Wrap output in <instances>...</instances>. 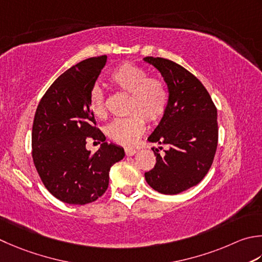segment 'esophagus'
Listing matches in <instances>:
<instances>
[{"label":"esophagus","instance_id":"esophagus-1","mask_svg":"<svg viewBox=\"0 0 262 262\" xmlns=\"http://www.w3.org/2000/svg\"><path fill=\"white\" fill-rule=\"evenodd\" d=\"M125 153H126L127 157H132V156L135 155L136 150H135V148H133V147H126L125 148Z\"/></svg>","mask_w":262,"mask_h":262}]
</instances>
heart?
Instances as JSON below:
<instances>
[{
	"instance_id": "1",
	"label": "heart",
	"mask_w": 262,
	"mask_h": 262,
	"mask_svg": "<svg viewBox=\"0 0 262 262\" xmlns=\"http://www.w3.org/2000/svg\"><path fill=\"white\" fill-rule=\"evenodd\" d=\"M142 67L122 62L111 71L109 81L120 93L128 94L126 118L116 119L105 127V135L119 145L130 146L145 130V120L156 124L165 116L169 93L165 81L158 77H147ZM90 109L95 117H106L105 95L95 84L89 92Z\"/></svg>"
}]
</instances>
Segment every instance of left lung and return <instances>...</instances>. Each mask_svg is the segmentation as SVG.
I'll return each mask as SVG.
<instances>
[{
  "label": "left lung",
  "mask_w": 262,
  "mask_h": 262,
  "mask_svg": "<svg viewBox=\"0 0 262 262\" xmlns=\"http://www.w3.org/2000/svg\"><path fill=\"white\" fill-rule=\"evenodd\" d=\"M144 61L160 71L169 90L166 114L147 138L169 148L162 156L152 148L157 162L145 179L158 192L178 194L198 185L212 165L218 145L217 107L206 87L184 67L153 56Z\"/></svg>",
  "instance_id": "obj_1"
}]
</instances>
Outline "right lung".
<instances>
[{
    "label": "right lung",
    "mask_w": 262,
    "mask_h": 262,
    "mask_svg": "<svg viewBox=\"0 0 262 262\" xmlns=\"http://www.w3.org/2000/svg\"><path fill=\"white\" fill-rule=\"evenodd\" d=\"M105 62L106 55L95 56L66 70L36 109L34 165L48 191L64 203L96 201L109 186L110 168L125 157L124 148L104 142L89 104V92ZM89 138L102 143L95 154L85 148Z\"/></svg>",
    "instance_id": "add662e5"
}]
</instances>
